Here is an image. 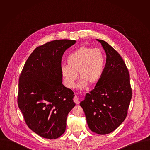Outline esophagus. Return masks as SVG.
I'll return each mask as SVG.
<instances>
[{"label":"esophagus","mask_w":150,"mask_h":150,"mask_svg":"<svg viewBox=\"0 0 150 150\" xmlns=\"http://www.w3.org/2000/svg\"><path fill=\"white\" fill-rule=\"evenodd\" d=\"M73 101H74V102H75V103H76V104H77V105L79 104V103H80V101H79V98H78V96H77V95H75V96L74 97V99H73Z\"/></svg>","instance_id":"1"}]
</instances>
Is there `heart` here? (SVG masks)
<instances>
[{
	"label": "heart",
	"mask_w": 150,
	"mask_h": 150,
	"mask_svg": "<svg viewBox=\"0 0 150 150\" xmlns=\"http://www.w3.org/2000/svg\"><path fill=\"white\" fill-rule=\"evenodd\" d=\"M67 64H63L61 71L66 85L73 88L78 79L81 77L79 87L83 89L89 84H96L101 79L105 70V56L99 48L86 45L81 46L69 55Z\"/></svg>",
	"instance_id": "heart-1"
}]
</instances>
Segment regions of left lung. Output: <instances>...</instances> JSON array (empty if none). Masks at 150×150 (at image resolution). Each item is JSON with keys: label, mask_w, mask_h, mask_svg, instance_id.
<instances>
[{"label": "left lung", "mask_w": 150, "mask_h": 150, "mask_svg": "<svg viewBox=\"0 0 150 150\" xmlns=\"http://www.w3.org/2000/svg\"><path fill=\"white\" fill-rule=\"evenodd\" d=\"M97 40L106 54L104 73L80 106L89 129L97 134H106L126 118L132 91L128 69L121 55L106 42Z\"/></svg>", "instance_id": "obj_1"}]
</instances>
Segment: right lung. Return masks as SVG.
<instances>
[{
  "label": "right lung",
  "mask_w": 150,
  "mask_h": 150,
  "mask_svg": "<svg viewBox=\"0 0 150 150\" xmlns=\"http://www.w3.org/2000/svg\"><path fill=\"white\" fill-rule=\"evenodd\" d=\"M76 43L56 40L35 49L19 78L18 105L28 127L49 139L64 133L69 112L75 106L74 92L62 83L61 60Z\"/></svg>",
  "instance_id": "right-lung-1"
}]
</instances>
